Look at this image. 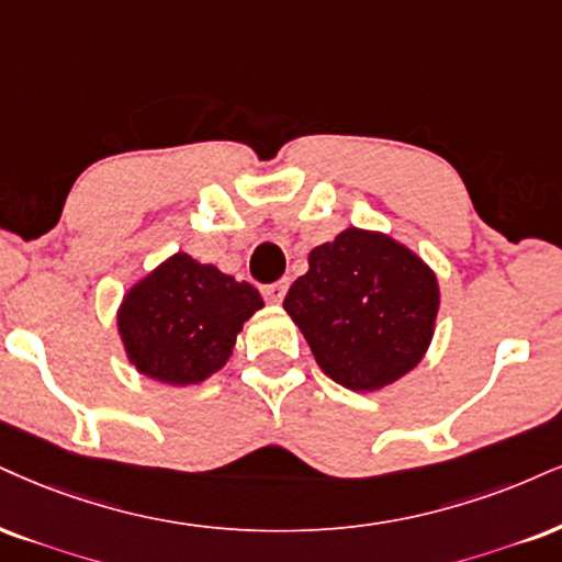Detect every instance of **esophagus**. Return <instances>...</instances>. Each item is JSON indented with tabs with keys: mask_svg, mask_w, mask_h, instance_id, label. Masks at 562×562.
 I'll use <instances>...</instances> for the list:
<instances>
[{
	"mask_svg": "<svg viewBox=\"0 0 562 562\" xmlns=\"http://www.w3.org/2000/svg\"><path fill=\"white\" fill-rule=\"evenodd\" d=\"M262 294H266V300L270 304H281L283 302V294H286V281L270 283V286L262 289Z\"/></svg>",
	"mask_w": 562,
	"mask_h": 562,
	"instance_id": "esophagus-1",
	"label": "esophagus"
}]
</instances>
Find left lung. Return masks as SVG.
<instances>
[{"label":"left lung","mask_w":562,"mask_h":562,"mask_svg":"<svg viewBox=\"0 0 562 562\" xmlns=\"http://www.w3.org/2000/svg\"><path fill=\"white\" fill-rule=\"evenodd\" d=\"M283 310L315 362L349 391H380L422 362L435 334L440 289L419 255L364 228H344L310 252Z\"/></svg>","instance_id":"1"}]
</instances>
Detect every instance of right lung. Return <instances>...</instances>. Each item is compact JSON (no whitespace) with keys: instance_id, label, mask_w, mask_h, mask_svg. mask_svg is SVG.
Here are the masks:
<instances>
[{"instance_id":"right-lung-1","label":"right lung","mask_w":562,"mask_h":562,"mask_svg":"<svg viewBox=\"0 0 562 562\" xmlns=\"http://www.w3.org/2000/svg\"><path fill=\"white\" fill-rule=\"evenodd\" d=\"M260 307L252 283L177 252L124 294L116 325L137 372L195 385L226 364L241 325Z\"/></svg>"}]
</instances>
